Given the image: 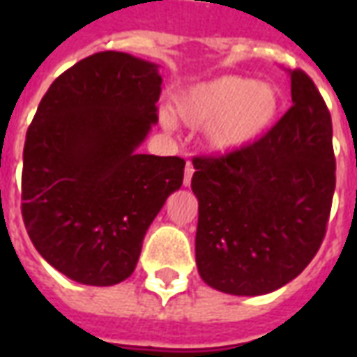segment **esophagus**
<instances>
[{
  "label": "esophagus",
  "instance_id": "obj_1",
  "mask_svg": "<svg viewBox=\"0 0 357 357\" xmlns=\"http://www.w3.org/2000/svg\"><path fill=\"white\" fill-rule=\"evenodd\" d=\"M193 172H195V168H193V164L191 162H187L185 164V176H183V185H191V178H193Z\"/></svg>",
  "mask_w": 357,
  "mask_h": 357
}]
</instances>
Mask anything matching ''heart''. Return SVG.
Returning a JSON list of instances; mask_svg holds the SVG:
<instances>
[{"mask_svg":"<svg viewBox=\"0 0 357 357\" xmlns=\"http://www.w3.org/2000/svg\"><path fill=\"white\" fill-rule=\"evenodd\" d=\"M281 91L273 84L243 76H218L181 89L174 112L181 124L204 128L210 151L227 155L252 145L271 130L281 112ZM164 128H174V116L160 112Z\"/></svg>","mask_w":357,"mask_h":357,"instance_id":"b5f03b06","label":"heart"}]
</instances>
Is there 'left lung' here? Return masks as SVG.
I'll use <instances>...</instances> for the list:
<instances>
[{
	"instance_id": "left-lung-1",
	"label": "left lung",
	"mask_w": 357,
	"mask_h": 357,
	"mask_svg": "<svg viewBox=\"0 0 357 357\" xmlns=\"http://www.w3.org/2000/svg\"><path fill=\"white\" fill-rule=\"evenodd\" d=\"M291 95L287 114L252 145L193 158L197 268L216 291H277L321 247L335 193L333 124L300 68L291 70Z\"/></svg>"
}]
</instances>
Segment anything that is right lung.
<instances>
[{
    "label": "right lung",
    "instance_id": "add662e5",
    "mask_svg": "<svg viewBox=\"0 0 357 357\" xmlns=\"http://www.w3.org/2000/svg\"><path fill=\"white\" fill-rule=\"evenodd\" d=\"M158 65L101 51L43 95L22 153V220L36 250L73 281L132 275L143 237L183 183L179 156L139 155L156 124Z\"/></svg>",
    "mask_w": 357,
    "mask_h": 357
}]
</instances>
